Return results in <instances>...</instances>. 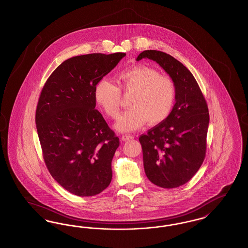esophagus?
<instances>
[{"label":"esophagus","instance_id":"34e87169","mask_svg":"<svg viewBox=\"0 0 248 248\" xmlns=\"http://www.w3.org/2000/svg\"><path fill=\"white\" fill-rule=\"evenodd\" d=\"M133 139H134V136H132V135H123L122 136V140H124V141H127V140H133Z\"/></svg>","mask_w":248,"mask_h":248}]
</instances>
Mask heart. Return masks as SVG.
Wrapping results in <instances>:
<instances>
[{"mask_svg":"<svg viewBox=\"0 0 248 248\" xmlns=\"http://www.w3.org/2000/svg\"><path fill=\"white\" fill-rule=\"evenodd\" d=\"M118 87L102 79L94 85L96 104L109 118L118 117L122 95L131 94L129 108L118 119L115 127L121 132H133L148 122L162 124L171 114L176 102L177 89L173 80L146 65H137L116 75Z\"/></svg>","mask_w":248,"mask_h":248,"instance_id":"b5f03b06","label":"heart"}]
</instances>
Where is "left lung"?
<instances>
[{
    "label": "left lung",
    "mask_w": 248,
    "mask_h": 248,
    "mask_svg": "<svg viewBox=\"0 0 248 248\" xmlns=\"http://www.w3.org/2000/svg\"><path fill=\"white\" fill-rule=\"evenodd\" d=\"M157 62L176 85V103L169 117L140 137L147 177L172 189L187 183L202 164L209 124L208 107L191 72L172 56L145 50L137 61Z\"/></svg>",
    "instance_id": "1"
}]
</instances>
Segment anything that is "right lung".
Returning a JSON list of instances; mask_svg holds the SVG:
<instances>
[{
    "instance_id": "obj_1",
    "label": "right lung",
    "mask_w": 248,
    "mask_h": 248,
    "mask_svg": "<svg viewBox=\"0 0 248 248\" xmlns=\"http://www.w3.org/2000/svg\"><path fill=\"white\" fill-rule=\"evenodd\" d=\"M125 53L88 54L65 60L45 83L36 108V128L51 176L77 196H94L109 185L120 145L95 109L94 85Z\"/></svg>"
}]
</instances>
